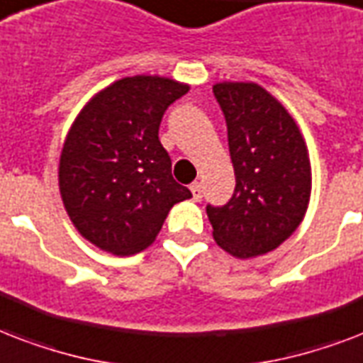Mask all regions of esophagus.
<instances>
[{"label":"esophagus","instance_id":"34e87169","mask_svg":"<svg viewBox=\"0 0 363 363\" xmlns=\"http://www.w3.org/2000/svg\"><path fill=\"white\" fill-rule=\"evenodd\" d=\"M191 193H193V199H195L196 202L201 201V199H202V185L199 184V182L191 184Z\"/></svg>","mask_w":363,"mask_h":363}]
</instances>
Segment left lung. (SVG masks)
<instances>
[{
  "label": "left lung",
  "instance_id": "8db88e82",
  "mask_svg": "<svg viewBox=\"0 0 363 363\" xmlns=\"http://www.w3.org/2000/svg\"><path fill=\"white\" fill-rule=\"evenodd\" d=\"M213 96L225 115L235 193L208 204L213 240L248 259L278 248L296 231L311 199V161L296 121L255 83H218Z\"/></svg>",
  "mask_w": 363,
  "mask_h": 363
}]
</instances>
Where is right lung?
<instances>
[{
    "mask_svg": "<svg viewBox=\"0 0 363 363\" xmlns=\"http://www.w3.org/2000/svg\"><path fill=\"white\" fill-rule=\"evenodd\" d=\"M187 91L167 77H125L98 92L67 132L58 168L62 201L75 229L104 252H142L170 208L191 199L172 178L159 140L162 115Z\"/></svg>",
    "mask_w": 363,
    "mask_h": 363,
    "instance_id": "1",
    "label": "right lung"
}]
</instances>
